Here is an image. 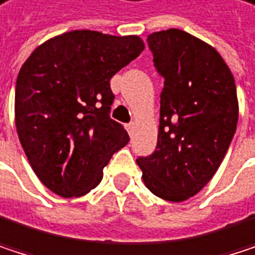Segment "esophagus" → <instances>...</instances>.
Wrapping results in <instances>:
<instances>
[{
  "instance_id": "esophagus-1",
  "label": "esophagus",
  "mask_w": 255,
  "mask_h": 255,
  "mask_svg": "<svg viewBox=\"0 0 255 255\" xmlns=\"http://www.w3.org/2000/svg\"><path fill=\"white\" fill-rule=\"evenodd\" d=\"M135 128H136V125L132 122V123H128L126 125V130L129 132V135H133V132H135Z\"/></svg>"
}]
</instances>
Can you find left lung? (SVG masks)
I'll use <instances>...</instances> for the list:
<instances>
[{
  "label": "left lung",
  "mask_w": 255,
  "mask_h": 255,
  "mask_svg": "<svg viewBox=\"0 0 255 255\" xmlns=\"http://www.w3.org/2000/svg\"><path fill=\"white\" fill-rule=\"evenodd\" d=\"M163 77L156 150L136 159L156 196L183 202L202 190L223 162L238 125L235 78L220 53L181 29L150 34Z\"/></svg>",
  "instance_id": "left-lung-1"
}]
</instances>
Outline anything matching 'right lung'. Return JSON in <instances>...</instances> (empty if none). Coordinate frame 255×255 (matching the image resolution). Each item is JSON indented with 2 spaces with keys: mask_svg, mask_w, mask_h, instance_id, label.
I'll return each mask as SVG.
<instances>
[{
  "mask_svg": "<svg viewBox=\"0 0 255 255\" xmlns=\"http://www.w3.org/2000/svg\"><path fill=\"white\" fill-rule=\"evenodd\" d=\"M142 50L136 35L71 31L37 47L22 65L14 96L17 135L49 190L62 197L89 193L129 142L126 129L110 117V80Z\"/></svg>",
  "mask_w": 255,
  "mask_h": 255,
  "instance_id": "1",
  "label": "right lung"
}]
</instances>
